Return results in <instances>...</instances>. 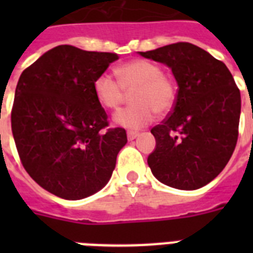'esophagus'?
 Instances as JSON below:
<instances>
[{
    "mask_svg": "<svg viewBox=\"0 0 253 253\" xmlns=\"http://www.w3.org/2000/svg\"><path fill=\"white\" fill-rule=\"evenodd\" d=\"M139 135V132H135V131H128L127 132V139L128 140H134V139H136V136Z\"/></svg>",
    "mask_w": 253,
    "mask_h": 253,
    "instance_id": "obj_1",
    "label": "esophagus"
}]
</instances>
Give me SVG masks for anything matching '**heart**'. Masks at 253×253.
I'll use <instances>...</instances> for the list:
<instances>
[{"label": "heart", "instance_id": "b5f03b06", "mask_svg": "<svg viewBox=\"0 0 253 253\" xmlns=\"http://www.w3.org/2000/svg\"><path fill=\"white\" fill-rule=\"evenodd\" d=\"M117 80L111 73L103 72L95 77L93 91L98 102L106 109H118L132 91V106L117 111L114 122L130 130L142 128L159 114L168 113L177 99V84L172 77L163 73L160 65L146 59H135L119 65Z\"/></svg>", "mask_w": 253, "mask_h": 253}]
</instances>
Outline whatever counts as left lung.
Listing matches in <instances>:
<instances>
[{"instance_id":"8db88e82","label":"left lung","mask_w":253,"mask_h":253,"mask_svg":"<svg viewBox=\"0 0 253 253\" xmlns=\"http://www.w3.org/2000/svg\"><path fill=\"white\" fill-rule=\"evenodd\" d=\"M139 53L168 65L178 85L170 114L151 130L156 139L147 160L152 174L170 188H202L223 170L235 150L240 90L224 63L192 43Z\"/></svg>"}]
</instances>
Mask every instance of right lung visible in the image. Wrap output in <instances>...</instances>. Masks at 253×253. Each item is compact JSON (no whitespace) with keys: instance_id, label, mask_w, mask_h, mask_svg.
Here are the masks:
<instances>
[{"instance_id":"1","label":"right lung","mask_w":253,"mask_h":253,"mask_svg":"<svg viewBox=\"0 0 253 253\" xmlns=\"http://www.w3.org/2000/svg\"><path fill=\"white\" fill-rule=\"evenodd\" d=\"M117 53L63 44L43 53L18 80L11 131L22 166L38 185L64 200H83L109 182L125 128H106L93 83Z\"/></svg>"}]
</instances>
